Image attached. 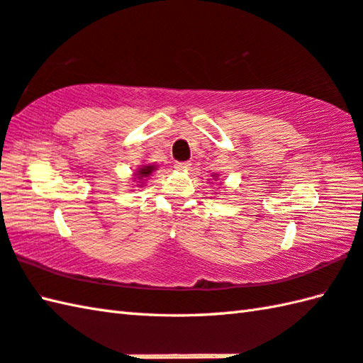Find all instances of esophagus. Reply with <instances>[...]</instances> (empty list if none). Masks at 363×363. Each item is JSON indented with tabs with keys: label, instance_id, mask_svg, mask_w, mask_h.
Returning a JSON list of instances; mask_svg holds the SVG:
<instances>
[{
	"label": "esophagus",
	"instance_id": "esophagus-1",
	"mask_svg": "<svg viewBox=\"0 0 363 363\" xmlns=\"http://www.w3.org/2000/svg\"><path fill=\"white\" fill-rule=\"evenodd\" d=\"M189 166H191L189 162H175V164H174V167H175L177 170H188Z\"/></svg>",
	"mask_w": 363,
	"mask_h": 363
}]
</instances>
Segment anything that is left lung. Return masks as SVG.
I'll use <instances>...</instances> for the list:
<instances>
[{
    "label": "left lung",
    "instance_id": "obj_1",
    "mask_svg": "<svg viewBox=\"0 0 363 363\" xmlns=\"http://www.w3.org/2000/svg\"><path fill=\"white\" fill-rule=\"evenodd\" d=\"M216 180H220V175H218V174H213V175H211V180H208L210 183H213V182H216Z\"/></svg>",
    "mask_w": 363,
    "mask_h": 363
}]
</instances>
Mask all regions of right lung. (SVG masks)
I'll use <instances>...</instances> for the list:
<instances>
[{"label": "right lung", "instance_id": "add662e5", "mask_svg": "<svg viewBox=\"0 0 363 363\" xmlns=\"http://www.w3.org/2000/svg\"><path fill=\"white\" fill-rule=\"evenodd\" d=\"M155 170H158V166H156V164H142V166L135 169V172L133 174V179L135 183H138V186H143L145 182L148 180V177L152 175Z\"/></svg>", "mask_w": 363, "mask_h": 363}]
</instances>
